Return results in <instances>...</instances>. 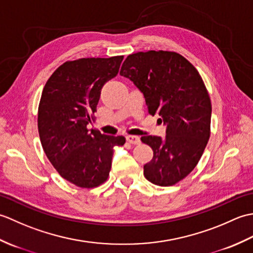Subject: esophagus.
<instances>
[{"instance_id":"obj_1","label":"esophagus","mask_w":253,"mask_h":253,"mask_svg":"<svg viewBox=\"0 0 253 253\" xmlns=\"http://www.w3.org/2000/svg\"><path fill=\"white\" fill-rule=\"evenodd\" d=\"M126 141L131 144H139L140 143V138L137 136H126Z\"/></svg>"}]
</instances>
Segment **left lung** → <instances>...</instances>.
I'll use <instances>...</instances> for the list:
<instances>
[{
  "label": "left lung",
  "instance_id": "obj_1",
  "mask_svg": "<svg viewBox=\"0 0 253 253\" xmlns=\"http://www.w3.org/2000/svg\"><path fill=\"white\" fill-rule=\"evenodd\" d=\"M120 74L143 93L149 114L168 125L164 139L141 137L153 150L143 175L157 186H173L196 168L211 135L212 104L206 84L196 67L173 51L133 53Z\"/></svg>",
  "mask_w": 253,
  "mask_h": 253
}]
</instances>
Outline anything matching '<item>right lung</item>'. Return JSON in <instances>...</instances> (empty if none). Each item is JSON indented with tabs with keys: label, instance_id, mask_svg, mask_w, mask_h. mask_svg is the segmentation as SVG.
I'll return each instance as SVG.
<instances>
[{
	"label": "right lung",
	"instance_id": "add662e5",
	"mask_svg": "<svg viewBox=\"0 0 253 253\" xmlns=\"http://www.w3.org/2000/svg\"><path fill=\"white\" fill-rule=\"evenodd\" d=\"M124 56L84 57L67 61L47 79L38 107L40 141L53 168L80 188H95L109 178L113 148L122 136H105L87 125L103 85L120 71Z\"/></svg>",
	"mask_w": 253,
	"mask_h": 253
}]
</instances>
